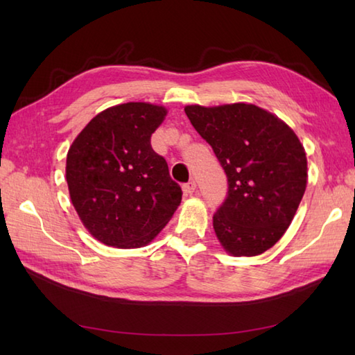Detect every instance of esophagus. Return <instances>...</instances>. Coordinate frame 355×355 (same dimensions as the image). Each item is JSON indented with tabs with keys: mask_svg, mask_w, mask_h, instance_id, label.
Segmentation results:
<instances>
[{
	"mask_svg": "<svg viewBox=\"0 0 355 355\" xmlns=\"http://www.w3.org/2000/svg\"><path fill=\"white\" fill-rule=\"evenodd\" d=\"M195 189H197V183H195L193 180H191L189 183H186V184L183 186V192H184L186 195H192V193L195 192Z\"/></svg>",
	"mask_w": 355,
	"mask_h": 355,
	"instance_id": "1",
	"label": "esophagus"
}]
</instances>
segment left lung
I'll list each match as a JSON object with an SVG mask.
<instances>
[{"label": "left lung", "instance_id": "left-lung-1", "mask_svg": "<svg viewBox=\"0 0 355 355\" xmlns=\"http://www.w3.org/2000/svg\"><path fill=\"white\" fill-rule=\"evenodd\" d=\"M184 112L227 175L214 230L230 256H258L288 229L302 200L306 154L284 120L253 103L186 105Z\"/></svg>", "mask_w": 355, "mask_h": 355}]
</instances>
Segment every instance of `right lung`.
<instances>
[{
	"label": "right lung",
	"instance_id": "right-lung-1",
	"mask_svg": "<svg viewBox=\"0 0 355 355\" xmlns=\"http://www.w3.org/2000/svg\"><path fill=\"white\" fill-rule=\"evenodd\" d=\"M166 116L162 105H114L71 143L65 164L71 205L89 235L105 245H148L182 202L166 160L150 148V135Z\"/></svg>",
	"mask_w": 355,
	"mask_h": 355
}]
</instances>
